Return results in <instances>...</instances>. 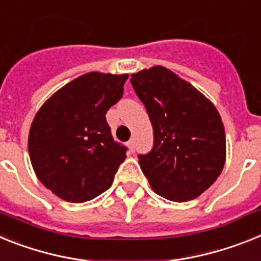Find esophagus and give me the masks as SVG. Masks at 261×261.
<instances>
[{
	"instance_id": "1",
	"label": "esophagus",
	"mask_w": 261,
	"mask_h": 261,
	"mask_svg": "<svg viewBox=\"0 0 261 261\" xmlns=\"http://www.w3.org/2000/svg\"><path fill=\"white\" fill-rule=\"evenodd\" d=\"M127 146H128V148H130L131 152H134V151H135V143H134V139L128 140Z\"/></svg>"
}]
</instances>
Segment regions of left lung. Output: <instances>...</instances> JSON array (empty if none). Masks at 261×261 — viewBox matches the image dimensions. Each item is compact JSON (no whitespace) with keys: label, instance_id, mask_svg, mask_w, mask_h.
<instances>
[{"label":"left lung","instance_id":"left-lung-1","mask_svg":"<svg viewBox=\"0 0 261 261\" xmlns=\"http://www.w3.org/2000/svg\"><path fill=\"white\" fill-rule=\"evenodd\" d=\"M153 128V146L138 155L159 196L185 202L203 193L226 160L225 127L215 106L193 85L164 67L130 79Z\"/></svg>","mask_w":261,"mask_h":261}]
</instances>
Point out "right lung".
I'll return each mask as SVG.
<instances>
[{
  "label": "right lung",
  "mask_w": 261,
  "mask_h": 261,
  "mask_svg": "<svg viewBox=\"0 0 261 261\" xmlns=\"http://www.w3.org/2000/svg\"><path fill=\"white\" fill-rule=\"evenodd\" d=\"M127 74L90 72L51 97L34 118L29 153L36 176L68 202H85L112 187L127 147L115 142L106 113L123 96Z\"/></svg>",
  "instance_id": "right-lung-1"
}]
</instances>
